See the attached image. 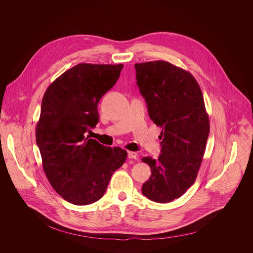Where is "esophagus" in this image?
I'll return each instance as SVG.
<instances>
[{"label": "esophagus", "mask_w": 253, "mask_h": 253, "mask_svg": "<svg viewBox=\"0 0 253 253\" xmlns=\"http://www.w3.org/2000/svg\"><path fill=\"white\" fill-rule=\"evenodd\" d=\"M127 157H128L129 159H134V160H137V159H138V155H137L135 152H130V151L127 152Z\"/></svg>", "instance_id": "34e87169"}]
</instances>
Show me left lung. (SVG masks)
Masks as SVG:
<instances>
[{"instance_id":"1","label":"left lung","mask_w":253,"mask_h":253,"mask_svg":"<svg viewBox=\"0 0 253 253\" xmlns=\"http://www.w3.org/2000/svg\"><path fill=\"white\" fill-rule=\"evenodd\" d=\"M134 67L149 117L162 128L159 159H142L152 172L142 194L156 203H170L197 178L210 134L209 115L191 73L163 60L136 63Z\"/></svg>"}]
</instances>
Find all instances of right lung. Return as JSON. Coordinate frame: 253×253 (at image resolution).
<instances>
[{
    "label": "right lung",
    "instance_id": "add662e5",
    "mask_svg": "<svg viewBox=\"0 0 253 253\" xmlns=\"http://www.w3.org/2000/svg\"><path fill=\"white\" fill-rule=\"evenodd\" d=\"M123 64L81 63L45 90L36 126L42 169L65 201L85 206L101 199L127 152L106 147L86 133L99 121L98 102L118 81Z\"/></svg>",
    "mask_w": 253,
    "mask_h": 253
}]
</instances>
